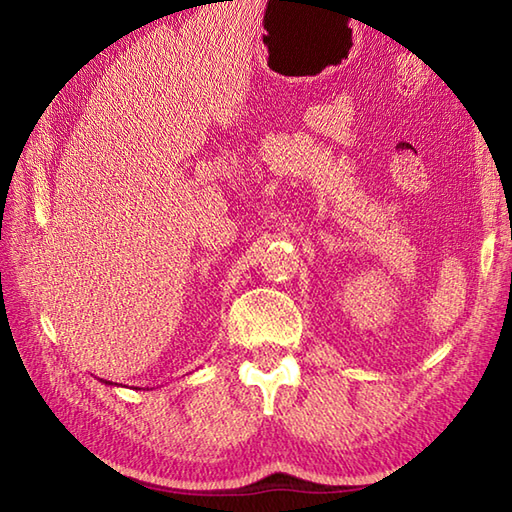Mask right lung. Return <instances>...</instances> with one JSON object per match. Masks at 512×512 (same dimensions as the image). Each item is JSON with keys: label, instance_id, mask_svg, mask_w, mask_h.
<instances>
[{"label": "right lung", "instance_id": "add662e5", "mask_svg": "<svg viewBox=\"0 0 512 512\" xmlns=\"http://www.w3.org/2000/svg\"><path fill=\"white\" fill-rule=\"evenodd\" d=\"M101 383H105V385H112V383H110V380H103V378H101Z\"/></svg>", "mask_w": 512, "mask_h": 512}]
</instances>
